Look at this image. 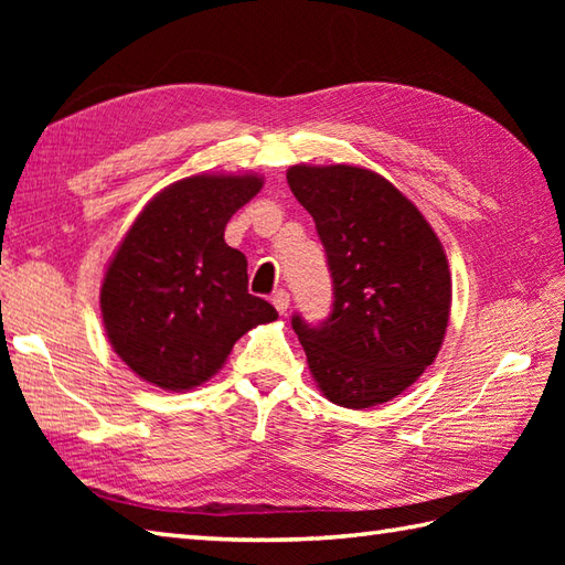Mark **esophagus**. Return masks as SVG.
Listing matches in <instances>:
<instances>
[{"label": "esophagus", "mask_w": 565, "mask_h": 565, "mask_svg": "<svg viewBox=\"0 0 565 565\" xmlns=\"http://www.w3.org/2000/svg\"><path fill=\"white\" fill-rule=\"evenodd\" d=\"M271 303H274V308L279 310V313L284 316L286 310H289V303H291V296H289V291H284V289L276 291V294L271 296Z\"/></svg>", "instance_id": "1"}]
</instances>
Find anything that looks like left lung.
Here are the masks:
<instances>
[{
  "mask_svg": "<svg viewBox=\"0 0 565 565\" xmlns=\"http://www.w3.org/2000/svg\"><path fill=\"white\" fill-rule=\"evenodd\" d=\"M289 186L313 215L332 276L330 316L291 326L328 401L371 407L401 395L435 362L451 276L425 215L388 179L350 164H294Z\"/></svg>",
  "mask_w": 565,
  "mask_h": 565,
  "instance_id": "8db88e82",
  "label": "left lung"
}]
</instances>
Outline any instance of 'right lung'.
I'll use <instances>...</instances> for the list:
<instances>
[{
  "label": "right lung",
  "instance_id": "obj_1",
  "mask_svg": "<svg viewBox=\"0 0 565 565\" xmlns=\"http://www.w3.org/2000/svg\"><path fill=\"white\" fill-rule=\"evenodd\" d=\"M255 174H196L154 196L104 274L114 352L164 391L201 386L252 328L279 318L247 291V259L225 225L262 189Z\"/></svg>",
  "mask_w": 565,
  "mask_h": 565
}]
</instances>
